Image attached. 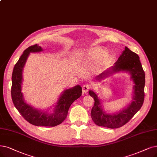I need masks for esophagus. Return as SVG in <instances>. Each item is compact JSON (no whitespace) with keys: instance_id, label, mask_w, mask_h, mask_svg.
<instances>
[{"instance_id":"34e87169","label":"esophagus","mask_w":157,"mask_h":157,"mask_svg":"<svg viewBox=\"0 0 157 157\" xmlns=\"http://www.w3.org/2000/svg\"><path fill=\"white\" fill-rule=\"evenodd\" d=\"M90 89V86L88 84H85L82 86V92L84 94H86Z\"/></svg>"}]
</instances>
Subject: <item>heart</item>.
I'll use <instances>...</instances> for the list:
<instances>
[{
  "mask_svg": "<svg viewBox=\"0 0 157 157\" xmlns=\"http://www.w3.org/2000/svg\"><path fill=\"white\" fill-rule=\"evenodd\" d=\"M105 49L104 48L96 46L86 50L80 55V57L84 63L87 64L97 61L92 67V71L94 73H99L104 70L109 60V57L108 55H105Z\"/></svg>",
  "mask_w": 157,
  "mask_h": 157,
  "instance_id": "heart-1",
  "label": "heart"
}]
</instances>
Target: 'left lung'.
I'll return each instance as SVG.
<instances>
[{
	"instance_id": "1",
	"label": "left lung",
	"mask_w": 157,
	"mask_h": 157,
	"mask_svg": "<svg viewBox=\"0 0 157 157\" xmlns=\"http://www.w3.org/2000/svg\"><path fill=\"white\" fill-rule=\"evenodd\" d=\"M139 59L136 53L125 47L124 51L115 65L96 77L97 80H101L113 73L125 71L129 73L130 78L134 83L132 102L122 111L113 114L105 113L102 107V102L97 94L91 90L89 91L90 95L95 100L91 116L93 121L97 126L111 129L121 128L128 123L141 108L144 100L145 73Z\"/></svg>"
}]
</instances>
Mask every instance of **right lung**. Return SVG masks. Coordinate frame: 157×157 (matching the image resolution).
Segmentation results:
<instances>
[{
    "mask_svg": "<svg viewBox=\"0 0 157 157\" xmlns=\"http://www.w3.org/2000/svg\"><path fill=\"white\" fill-rule=\"evenodd\" d=\"M42 51V48L37 44L31 46L24 51L15 65L12 73L11 98L17 109L28 122L36 126L54 127L65 120L70 105L82 95V91L80 85L64 90L60 96L52 113L42 111L25 102L21 92L23 68L30 53Z\"/></svg>",
    "mask_w": 157,
    "mask_h": 157,
    "instance_id": "obj_1",
    "label": "right lung"
}]
</instances>
